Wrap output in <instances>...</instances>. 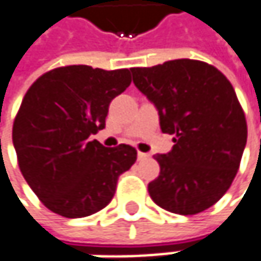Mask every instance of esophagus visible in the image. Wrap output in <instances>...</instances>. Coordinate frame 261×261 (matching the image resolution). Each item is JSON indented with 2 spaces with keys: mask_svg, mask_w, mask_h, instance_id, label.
<instances>
[{
  "mask_svg": "<svg viewBox=\"0 0 261 261\" xmlns=\"http://www.w3.org/2000/svg\"><path fill=\"white\" fill-rule=\"evenodd\" d=\"M147 156H149V155L145 153V152H140V150L137 152V158H139V160H143V158H147Z\"/></svg>",
  "mask_w": 261,
  "mask_h": 261,
  "instance_id": "esophagus-1",
  "label": "esophagus"
}]
</instances>
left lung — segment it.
<instances>
[{"mask_svg":"<svg viewBox=\"0 0 261 261\" xmlns=\"http://www.w3.org/2000/svg\"><path fill=\"white\" fill-rule=\"evenodd\" d=\"M133 83L160 114L173 149L155 155L160 176L147 185L152 201L192 216L214 205L230 188L247 143V121L229 80L201 60L177 59L131 68Z\"/></svg>","mask_w":261,"mask_h":261,"instance_id":"1","label":"left lung"}]
</instances>
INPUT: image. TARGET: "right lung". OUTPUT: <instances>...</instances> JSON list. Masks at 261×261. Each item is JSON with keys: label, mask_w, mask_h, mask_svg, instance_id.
<instances>
[{"label": "right lung", "mask_w": 261, "mask_h": 261, "mask_svg": "<svg viewBox=\"0 0 261 261\" xmlns=\"http://www.w3.org/2000/svg\"><path fill=\"white\" fill-rule=\"evenodd\" d=\"M130 84V69L70 65L45 72L26 91L13 145L24 180L50 211L80 219L112 201L137 150L105 147L91 136L105 128L111 101Z\"/></svg>", "instance_id": "right-lung-1"}]
</instances>
